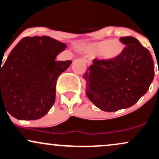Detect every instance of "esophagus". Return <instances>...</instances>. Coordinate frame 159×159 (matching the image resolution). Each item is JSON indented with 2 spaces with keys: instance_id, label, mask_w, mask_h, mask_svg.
Wrapping results in <instances>:
<instances>
[{
  "instance_id": "34e87169",
  "label": "esophagus",
  "mask_w": 159,
  "mask_h": 159,
  "mask_svg": "<svg viewBox=\"0 0 159 159\" xmlns=\"http://www.w3.org/2000/svg\"><path fill=\"white\" fill-rule=\"evenodd\" d=\"M83 61H84L85 63H86V64H88V65H89L90 64H91V61H92V59L90 58L89 56H86V57H83Z\"/></svg>"
}]
</instances>
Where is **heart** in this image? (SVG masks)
Here are the masks:
<instances>
[{
  "label": "heart",
  "instance_id": "obj_1",
  "mask_svg": "<svg viewBox=\"0 0 159 159\" xmlns=\"http://www.w3.org/2000/svg\"><path fill=\"white\" fill-rule=\"evenodd\" d=\"M88 50L93 54H101L105 61H114L123 54L124 45L117 39H107L91 44Z\"/></svg>",
  "mask_w": 159,
  "mask_h": 159
}]
</instances>
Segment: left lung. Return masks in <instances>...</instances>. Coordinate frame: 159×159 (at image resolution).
I'll return each instance as SVG.
<instances>
[{"mask_svg": "<svg viewBox=\"0 0 159 159\" xmlns=\"http://www.w3.org/2000/svg\"><path fill=\"white\" fill-rule=\"evenodd\" d=\"M119 40L126 45L120 57L110 61L94 59L83 77L89 99L107 112L133 106L154 79V62L148 49L134 37Z\"/></svg>", "mask_w": 159, "mask_h": 159, "instance_id": "8db88e82", "label": "left lung"}]
</instances>
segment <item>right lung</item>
<instances>
[{
  "label": "right lung",
  "mask_w": 159,
  "mask_h": 159,
  "mask_svg": "<svg viewBox=\"0 0 159 159\" xmlns=\"http://www.w3.org/2000/svg\"><path fill=\"white\" fill-rule=\"evenodd\" d=\"M66 44L49 36L25 37L1 64V107L18 120L42 118L53 106L58 76L71 61H56Z\"/></svg>",
  "instance_id": "add662e5"
}]
</instances>
